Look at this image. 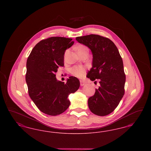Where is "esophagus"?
<instances>
[{"instance_id": "1", "label": "esophagus", "mask_w": 151, "mask_h": 151, "mask_svg": "<svg viewBox=\"0 0 151 151\" xmlns=\"http://www.w3.org/2000/svg\"><path fill=\"white\" fill-rule=\"evenodd\" d=\"M80 86H84L85 85V83L82 80H80Z\"/></svg>"}]
</instances>
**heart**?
<instances>
[{"label":"heart","instance_id":"obj_1","mask_svg":"<svg viewBox=\"0 0 151 151\" xmlns=\"http://www.w3.org/2000/svg\"><path fill=\"white\" fill-rule=\"evenodd\" d=\"M76 50L78 51L80 55L86 52H88L89 51L88 49L86 47V46L83 44L78 45L76 46ZM68 52V50H66L64 54L65 59ZM70 72L72 75L77 78H83L85 76V74L86 72V68L81 65H76L71 68Z\"/></svg>","mask_w":151,"mask_h":151}]
</instances>
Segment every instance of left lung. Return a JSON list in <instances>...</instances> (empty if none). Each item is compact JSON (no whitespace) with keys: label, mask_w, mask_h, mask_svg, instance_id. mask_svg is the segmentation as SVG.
Masks as SVG:
<instances>
[{"label":"left lung","mask_w":151,"mask_h":151,"mask_svg":"<svg viewBox=\"0 0 151 151\" xmlns=\"http://www.w3.org/2000/svg\"><path fill=\"white\" fill-rule=\"evenodd\" d=\"M76 40L93 53L92 67L87 78L92 81L98 79L100 84L88 99L89 108L96 115H108L115 110L124 94L126 75L122 57L115 44L107 37L89 35Z\"/></svg>","instance_id":"obj_1"}]
</instances>
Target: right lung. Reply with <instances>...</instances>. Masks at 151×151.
I'll return each instance as SVG.
<instances>
[{"mask_svg": "<svg viewBox=\"0 0 151 151\" xmlns=\"http://www.w3.org/2000/svg\"><path fill=\"white\" fill-rule=\"evenodd\" d=\"M72 38L51 37L36 44L27 62L25 80L30 99L47 115L63 113L70 105L68 95L80 86L79 79L70 76L66 83L57 81L58 68L64 66L65 51L74 43Z\"/></svg>", "mask_w": 151, "mask_h": 151, "instance_id": "right-lung-1", "label": "right lung"}]
</instances>
